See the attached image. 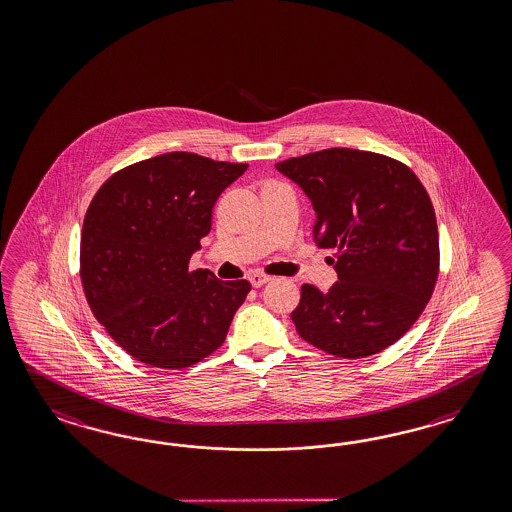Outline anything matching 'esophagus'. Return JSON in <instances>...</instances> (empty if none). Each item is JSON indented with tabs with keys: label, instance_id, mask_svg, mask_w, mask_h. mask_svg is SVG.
Returning <instances> with one entry per match:
<instances>
[{
	"label": "esophagus",
	"instance_id": "34e87169",
	"mask_svg": "<svg viewBox=\"0 0 512 512\" xmlns=\"http://www.w3.org/2000/svg\"><path fill=\"white\" fill-rule=\"evenodd\" d=\"M249 281H251V285H253L255 289H259V287H263L264 283H268L270 278L263 276V274H253V276L249 278Z\"/></svg>",
	"mask_w": 512,
	"mask_h": 512
}]
</instances>
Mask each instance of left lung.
I'll use <instances>...</instances> for the list:
<instances>
[{
	"label": "left lung",
	"mask_w": 512,
	"mask_h": 512,
	"mask_svg": "<svg viewBox=\"0 0 512 512\" xmlns=\"http://www.w3.org/2000/svg\"><path fill=\"white\" fill-rule=\"evenodd\" d=\"M302 187L319 248L338 249V281L302 285L291 313L302 340L328 355L372 357L413 326L434 293L439 236L432 201L409 167L387 155L328 148L276 165Z\"/></svg>",
	"instance_id": "left-lung-1"
}]
</instances>
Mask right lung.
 <instances>
[{"mask_svg":"<svg viewBox=\"0 0 512 512\" xmlns=\"http://www.w3.org/2000/svg\"><path fill=\"white\" fill-rule=\"evenodd\" d=\"M248 169L189 152L112 174L82 225L80 279L95 319L140 362L180 370L212 355L246 300V279L189 272L217 197Z\"/></svg>","mask_w":512,"mask_h":512,"instance_id":"obj_1","label":"right lung"}]
</instances>
